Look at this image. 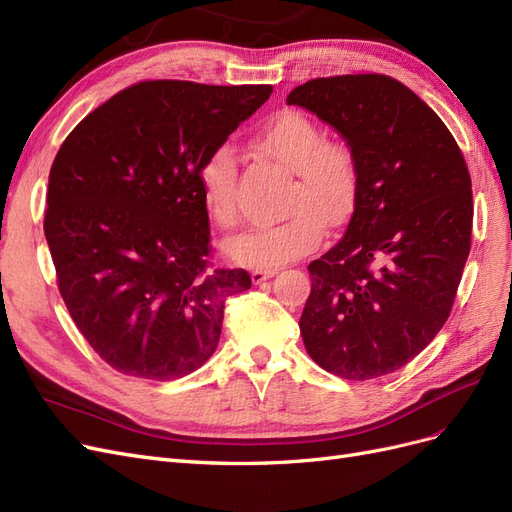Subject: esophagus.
<instances>
[{
    "instance_id": "34e87169",
    "label": "esophagus",
    "mask_w": 512,
    "mask_h": 512,
    "mask_svg": "<svg viewBox=\"0 0 512 512\" xmlns=\"http://www.w3.org/2000/svg\"><path fill=\"white\" fill-rule=\"evenodd\" d=\"M275 271H265V269H254L252 271V282L254 284H262L265 280H269V277H273Z\"/></svg>"
}]
</instances>
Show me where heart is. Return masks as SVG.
Masks as SVG:
<instances>
[{
	"mask_svg": "<svg viewBox=\"0 0 512 512\" xmlns=\"http://www.w3.org/2000/svg\"><path fill=\"white\" fill-rule=\"evenodd\" d=\"M254 145L294 173L284 205L288 218L226 243V256L250 269L275 271L314 252L324 226H344L359 200L361 175L346 143L324 138L320 123L301 111L275 113L254 138ZM200 188L211 220L235 228L239 211V156L232 145L213 147L198 166Z\"/></svg>",
	"mask_w": 512,
	"mask_h": 512,
	"instance_id": "b5f03b06",
	"label": "heart"
}]
</instances>
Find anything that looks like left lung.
Segmentation results:
<instances>
[{
	"instance_id": "left-lung-1",
	"label": "left lung",
	"mask_w": 512,
	"mask_h": 512,
	"mask_svg": "<svg viewBox=\"0 0 512 512\" xmlns=\"http://www.w3.org/2000/svg\"><path fill=\"white\" fill-rule=\"evenodd\" d=\"M286 102L331 123L361 175L344 239L307 267V354L346 380L393 374L451 316L472 243L468 164L442 119L393 76L312 79Z\"/></svg>"
}]
</instances>
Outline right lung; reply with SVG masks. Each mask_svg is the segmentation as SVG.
Listing matches in <instances>:
<instances>
[{
    "label": "right lung",
    "mask_w": 512,
    "mask_h": 512,
    "mask_svg": "<svg viewBox=\"0 0 512 512\" xmlns=\"http://www.w3.org/2000/svg\"><path fill=\"white\" fill-rule=\"evenodd\" d=\"M271 85L141 81L91 111L49 173L44 237L76 327L119 374L175 380L218 348L245 269L211 265L198 166Z\"/></svg>",
    "instance_id": "obj_1"
}]
</instances>
